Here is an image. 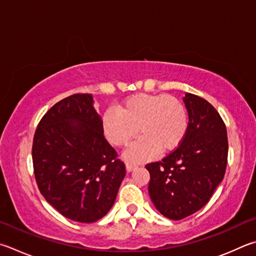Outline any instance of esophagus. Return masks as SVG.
<instances>
[{"label": "esophagus", "instance_id": "1", "mask_svg": "<svg viewBox=\"0 0 256 256\" xmlns=\"http://www.w3.org/2000/svg\"><path fill=\"white\" fill-rule=\"evenodd\" d=\"M138 166L134 164H131V162H128L126 164V171L128 172H131V171H133L134 169H136Z\"/></svg>", "mask_w": 256, "mask_h": 256}]
</instances>
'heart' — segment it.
I'll return each instance as SVG.
<instances>
[{"label": "heart", "instance_id": "b5f03b06", "mask_svg": "<svg viewBox=\"0 0 256 256\" xmlns=\"http://www.w3.org/2000/svg\"><path fill=\"white\" fill-rule=\"evenodd\" d=\"M102 128L116 146H128L140 132L142 136L124 156L128 160L143 161L159 150L162 153L176 150L187 133L188 118L184 105L172 96L136 94L124 100L118 110H106Z\"/></svg>", "mask_w": 256, "mask_h": 256}]
</instances>
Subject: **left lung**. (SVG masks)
Wrapping results in <instances>:
<instances>
[{
    "label": "left lung",
    "mask_w": 256,
    "mask_h": 256,
    "mask_svg": "<svg viewBox=\"0 0 256 256\" xmlns=\"http://www.w3.org/2000/svg\"><path fill=\"white\" fill-rule=\"evenodd\" d=\"M189 123L180 146L161 161L146 164L148 194L164 217L179 220L209 202L224 179L228 154L225 123L206 100L184 97Z\"/></svg>",
    "instance_id": "obj_1"
}]
</instances>
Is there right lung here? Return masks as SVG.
<instances>
[{
    "mask_svg": "<svg viewBox=\"0 0 256 256\" xmlns=\"http://www.w3.org/2000/svg\"><path fill=\"white\" fill-rule=\"evenodd\" d=\"M116 156L90 94L58 102L36 130L32 161L39 190L72 220L94 222L112 208L125 176Z\"/></svg>",
    "mask_w": 256,
    "mask_h": 256,
    "instance_id": "add662e5",
    "label": "right lung"
}]
</instances>
